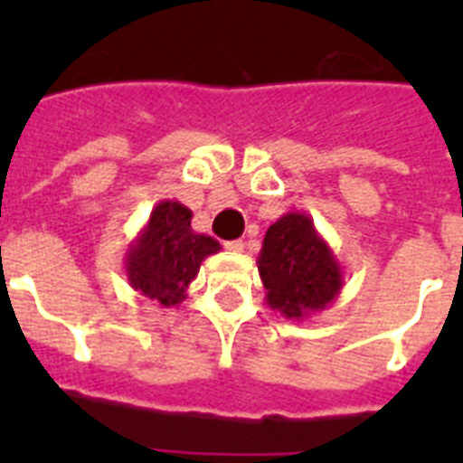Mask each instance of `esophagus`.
<instances>
[{"instance_id": "34e87169", "label": "esophagus", "mask_w": 463, "mask_h": 463, "mask_svg": "<svg viewBox=\"0 0 463 463\" xmlns=\"http://www.w3.org/2000/svg\"><path fill=\"white\" fill-rule=\"evenodd\" d=\"M224 248H227L229 252H243V241H227V243H224Z\"/></svg>"}]
</instances>
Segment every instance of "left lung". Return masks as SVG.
<instances>
[{
	"instance_id": "8db88e82",
	"label": "left lung",
	"mask_w": 463,
	"mask_h": 463,
	"mask_svg": "<svg viewBox=\"0 0 463 463\" xmlns=\"http://www.w3.org/2000/svg\"><path fill=\"white\" fill-rule=\"evenodd\" d=\"M264 301L280 317L301 322L322 313L341 294L343 269L313 218L306 213H285L269 227L257 257Z\"/></svg>"
}]
</instances>
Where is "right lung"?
Wrapping results in <instances>:
<instances>
[{"label": "right lung", "instance_id": "add662e5", "mask_svg": "<svg viewBox=\"0 0 463 463\" xmlns=\"http://www.w3.org/2000/svg\"><path fill=\"white\" fill-rule=\"evenodd\" d=\"M220 243L192 229V211L175 199H162L125 255L127 280L143 297L165 308L183 304L206 257Z\"/></svg>", "mask_w": 463, "mask_h": 463}]
</instances>
